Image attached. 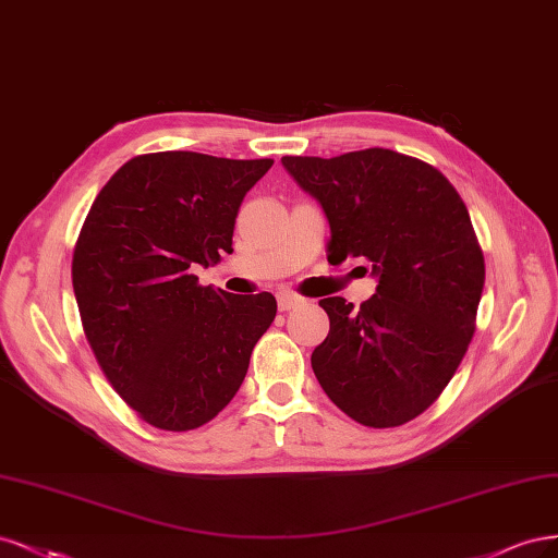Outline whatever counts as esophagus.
<instances>
[{
	"label": "esophagus",
	"mask_w": 558,
	"mask_h": 558,
	"mask_svg": "<svg viewBox=\"0 0 558 558\" xmlns=\"http://www.w3.org/2000/svg\"><path fill=\"white\" fill-rule=\"evenodd\" d=\"M276 299H278V308H280L282 313H284V311H294V308H299V305L303 303V296H299V294H294V292H287V290L278 292Z\"/></svg>",
	"instance_id": "1"
}]
</instances>
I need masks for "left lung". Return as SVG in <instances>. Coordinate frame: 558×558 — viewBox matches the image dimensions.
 <instances>
[{"label": "left lung", "instance_id": "left-lung-1", "mask_svg": "<svg viewBox=\"0 0 558 558\" xmlns=\"http://www.w3.org/2000/svg\"><path fill=\"white\" fill-rule=\"evenodd\" d=\"M282 167L327 215L329 264L362 257L377 278L359 308L319 301L329 336L311 356L317 383L364 426L415 420L475 333L484 257L469 208L436 167L387 148L282 157Z\"/></svg>", "mask_w": 558, "mask_h": 558}]
</instances>
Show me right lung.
Here are the masks:
<instances>
[{
	"instance_id": "add662e5",
	"label": "right lung",
	"mask_w": 558,
	"mask_h": 558,
	"mask_svg": "<svg viewBox=\"0 0 558 558\" xmlns=\"http://www.w3.org/2000/svg\"><path fill=\"white\" fill-rule=\"evenodd\" d=\"M271 165L138 155L83 222L71 280L85 338L122 401L155 428L192 430L218 415L276 317L274 294H229L192 274L233 253L243 196Z\"/></svg>"
}]
</instances>
